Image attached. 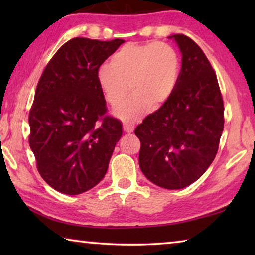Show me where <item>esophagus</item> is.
I'll use <instances>...</instances> for the list:
<instances>
[{
    "label": "esophagus",
    "instance_id": "esophagus-1",
    "mask_svg": "<svg viewBox=\"0 0 255 255\" xmlns=\"http://www.w3.org/2000/svg\"><path fill=\"white\" fill-rule=\"evenodd\" d=\"M124 131L130 133L133 131V125L131 124H124Z\"/></svg>",
    "mask_w": 255,
    "mask_h": 255
}]
</instances>
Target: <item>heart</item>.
I'll use <instances>...</instances> for the list:
<instances>
[{
  "label": "heart",
  "mask_w": 255,
  "mask_h": 255,
  "mask_svg": "<svg viewBox=\"0 0 255 255\" xmlns=\"http://www.w3.org/2000/svg\"><path fill=\"white\" fill-rule=\"evenodd\" d=\"M180 58L164 42L128 44L98 68L97 80L106 100L118 106L129 93L132 97L116 110L124 122L135 123L152 107L156 110L170 100L180 77Z\"/></svg>",
  "instance_id": "obj_1"
}]
</instances>
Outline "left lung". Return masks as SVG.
<instances>
[{
  "label": "left lung",
  "instance_id": "1",
  "mask_svg": "<svg viewBox=\"0 0 255 255\" xmlns=\"http://www.w3.org/2000/svg\"><path fill=\"white\" fill-rule=\"evenodd\" d=\"M182 65L173 96L135 129L139 166L158 187L178 190L205 173L217 154L224 129V103L209 60L195 41L173 34Z\"/></svg>",
  "mask_w": 255,
  "mask_h": 255
}]
</instances>
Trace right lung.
<instances>
[{
    "label": "right lung",
    "mask_w": 255,
    "mask_h": 255,
    "mask_svg": "<svg viewBox=\"0 0 255 255\" xmlns=\"http://www.w3.org/2000/svg\"><path fill=\"white\" fill-rule=\"evenodd\" d=\"M124 42L73 38L38 82L29 114L30 148L41 178L65 195L83 193L105 178L122 138V123L105 116L97 72Z\"/></svg>",
    "instance_id": "1"
}]
</instances>
